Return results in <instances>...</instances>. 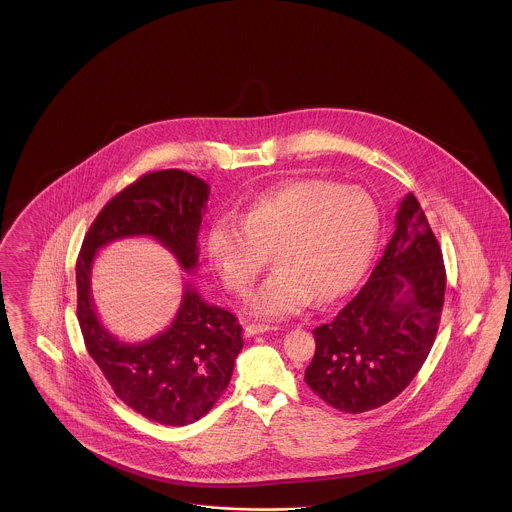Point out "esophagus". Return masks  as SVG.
Wrapping results in <instances>:
<instances>
[{
  "instance_id": "1",
  "label": "esophagus",
  "mask_w": 512,
  "mask_h": 512,
  "mask_svg": "<svg viewBox=\"0 0 512 512\" xmlns=\"http://www.w3.org/2000/svg\"><path fill=\"white\" fill-rule=\"evenodd\" d=\"M270 329H276L274 326H266V324H249L244 328V333H246V337H253V335H259V333H265V331H270Z\"/></svg>"
}]
</instances>
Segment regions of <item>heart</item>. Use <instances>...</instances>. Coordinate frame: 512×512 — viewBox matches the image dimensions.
<instances>
[{
	"label": "heart",
	"mask_w": 512,
	"mask_h": 512,
	"mask_svg": "<svg viewBox=\"0 0 512 512\" xmlns=\"http://www.w3.org/2000/svg\"><path fill=\"white\" fill-rule=\"evenodd\" d=\"M381 211L360 186L301 179L257 196L238 217H219L207 255L230 291L246 297L274 253L278 270L253 295L251 314L280 320L347 295L368 270Z\"/></svg>",
	"instance_id": "1"
}]
</instances>
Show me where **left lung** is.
<instances>
[{"label":"left lung","mask_w":512,"mask_h":512,"mask_svg":"<svg viewBox=\"0 0 512 512\" xmlns=\"http://www.w3.org/2000/svg\"><path fill=\"white\" fill-rule=\"evenodd\" d=\"M440 244L413 194L369 280L333 322L314 329L305 381L347 413L381 408L408 387L429 356L444 307Z\"/></svg>","instance_id":"left-lung-1"}]
</instances>
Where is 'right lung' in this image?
I'll return each mask as SVG.
<instances>
[{"label": "right lung", "instance_id": "1", "mask_svg": "<svg viewBox=\"0 0 512 512\" xmlns=\"http://www.w3.org/2000/svg\"><path fill=\"white\" fill-rule=\"evenodd\" d=\"M207 198V183L186 171L146 173L104 205L76 263L78 322L87 352L123 404L169 427L202 419L221 398L244 347L242 326L234 314L207 305L184 284L181 308L169 328L144 343H122L97 318L91 265L95 253L114 240L152 236L192 272Z\"/></svg>", "mask_w": 512, "mask_h": 512}]
</instances>
